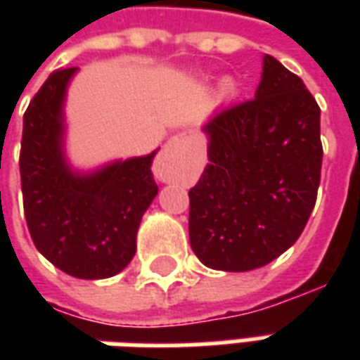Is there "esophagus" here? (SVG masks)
Masks as SVG:
<instances>
[{
  "instance_id": "34e87169",
  "label": "esophagus",
  "mask_w": 360,
  "mask_h": 360,
  "mask_svg": "<svg viewBox=\"0 0 360 360\" xmlns=\"http://www.w3.org/2000/svg\"><path fill=\"white\" fill-rule=\"evenodd\" d=\"M188 156H191V139L187 134L181 133L172 136L156 160L154 172H156L158 179L164 183L177 179L185 169Z\"/></svg>"
}]
</instances>
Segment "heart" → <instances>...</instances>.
I'll return each instance as SVG.
<instances>
[{
	"label": "heart",
	"mask_w": 360,
	"mask_h": 360,
	"mask_svg": "<svg viewBox=\"0 0 360 360\" xmlns=\"http://www.w3.org/2000/svg\"><path fill=\"white\" fill-rule=\"evenodd\" d=\"M235 92V81L231 77H227L219 82V96H231Z\"/></svg>",
	"instance_id": "1"
}]
</instances>
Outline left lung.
Returning <instances> with one entry per match:
<instances>
[{"instance_id":"8db88e82","label":"left lung","mask_w":360,"mask_h":360,"mask_svg":"<svg viewBox=\"0 0 360 360\" xmlns=\"http://www.w3.org/2000/svg\"><path fill=\"white\" fill-rule=\"evenodd\" d=\"M210 164L188 191V239L224 271L270 264L299 237L316 202L320 108L304 82L264 56L255 100L204 123Z\"/></svg>"}]
</instances>
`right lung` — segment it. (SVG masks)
I'll list each match as a JSON object with an SVG mask.
<instances>
[{
    "label": "right lung",
    "instance_id": "right-lung-1",
    "mask_svg": "<svg viewBox=\"0 0 360 360\" xmlns=\"http://www.w3.org/2000/svg\"><path fill=\"white\" fill-rule=\"evenodd\" d=\"M79 69L48 77L22 117L20 187L36 249L73 278L103 279L136 252V231L158 195L156 152L77 172L65 156V98Z\"/></svg>",
    "mask_w": 360,
    "mask_h": 360
}]
</instances>
